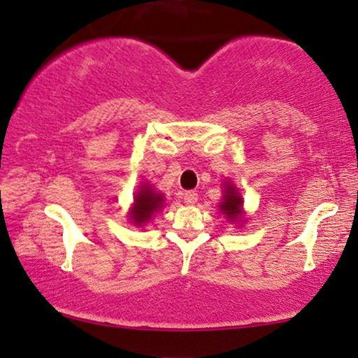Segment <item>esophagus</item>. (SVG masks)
I'll return each instance as SVG.
<instances>
[{"label":"esophagus","mask_w":358,"mask_h":358,"mask_svg":"<svg viewBox=\"0 0 358 358\" xmlns=\"http://www.w3.org/2000/svg\"><path fill=\"white\" fill-rule=\"evenodd\" d=\"M183 201L186 204H194L198 201V193L196 191H185Z\"/></svg>","instance_id":"1"}]
</instances>
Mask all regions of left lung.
<instances>
[{"instance_id": "obj_1", "label": "left lung", "mask_w": 358, "mask_h": 358, "mask_svg": "<svg viewBox=\"0 0 358 358\" xmlns=\"http://www.w3.org/2000/svg\"><path fill=\"white\" fill-rule=\"evenodd\" d=\"M224 193V201L219 206L220 210H222L224 214H227V219L238 220L241 215V196L238 194V191L235 189V186H231L230 183L225 186Z\"/></svg>"}]
</instances>
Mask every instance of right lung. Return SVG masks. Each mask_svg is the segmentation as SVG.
<instances>
[{
	"mask_svg": "<svg viewBox=\"0 0 358 358\" xmlns=\"http://www.w3.org/2000/svg\"><path fill=\"white\" fill-rule=\"evenodd\" d=\"M162 194L154 193L150 186H141L139 193L134 198V208L131 210V219L134 224H144L152 217L154 213H157L162 206Z\"/></svg>",
	"mask_w": 358,
	"mask_h": 358,
	"instance_id": "obj_1",
	"label": "right lung"
}]
</instances>
